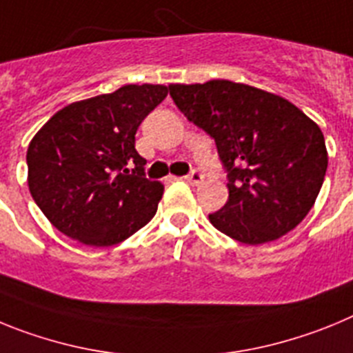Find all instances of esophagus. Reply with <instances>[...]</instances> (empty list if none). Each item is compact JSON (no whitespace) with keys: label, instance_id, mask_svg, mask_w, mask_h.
<instances>
[{"label":"esophagus","instance_id":"34e87169","mask_svg":"<svg viewBox=\"0 0 353 353\" xmlns=\"http://www.w3.org/2000/svg\"><path fill=\"white\" fill-rule=\"evenodd\" d=\"M183 180L189 183H192V185H198V183L203 182V174L199 173V171H192L191 174H187V176H183Z\"/></svg>","mask_w":353,"mask_h":353}]
</instances>
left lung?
<instances>
[{"label":"left lung","instance_id":"left-lung-1","mask_svg":"<svg viewBox=\"0 0 353 353\" xmlns=\"http://www.w3.org/2000/svg\"><path fill=\"white\" fill-rule=\"evenodd\" d=\"M174 104L215 139L228 171V201L208 215L242 244L281 239L316 201L327 171L320 127L297 105L228 79L170 84Z\"/></svg>","mask_w":353,"mask_h":353}]
</instances>
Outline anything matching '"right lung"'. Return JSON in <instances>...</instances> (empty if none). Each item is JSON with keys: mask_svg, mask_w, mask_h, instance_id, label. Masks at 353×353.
<instances>
[{"mask_svg": "<svg viewBox=\"0 0 353 353\" xmlns=\"http://www.w3.org/2000/svg\"><path fill=\"white\" fill-rule=\"evenodd\" d=\"M166 95L164 84H125L65 105L33 136L28 187L56 230L109 248L154 217L164 185L145 179L134 136Z\"/></svg>", "mask_w": 353, "mask_h": 353, "instance_id": "right-lung-1", "label": "right lung"}]
</instances>
